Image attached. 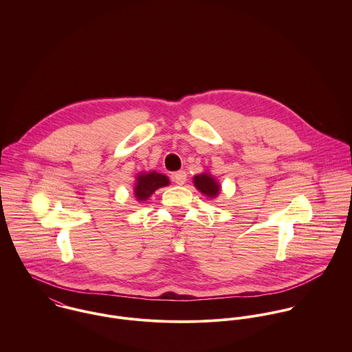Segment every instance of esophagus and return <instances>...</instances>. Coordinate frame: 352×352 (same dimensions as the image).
Returning a JSON list of instances; mask_svg holds the SVG:
<instances>
[{"label": "esophagus", "instance_id": "esophagus-1", "mask_svg": "<svg viewBox=\"0 0 352 352\" xmlns=\"http://www.w3.org/2000/svg\"><path fill=\"white\" fill-rule=\"evenodd\" d=\"M186 180H187V173H186V170H177V172L173 173V182H175L176 184L183 186V184L186 183Z\"/></svg>", "mask_w": 352, "mask_h": 352}]
</instances>
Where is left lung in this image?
I'll return each mask as SVG.
<instances>
[{
  "label": "left lung",
  "mask_w": 352,
  "mask_h": 352,
  "mask_svg": "<svg viewBox=\"0 0 352 352\" xmlns=\"http://www.w3.org/2000/svg\"><path fill=\"white\" fill-rule=\"evenodd\" d=\"M194 183H195V187L206 197L215 198L219 194V184L210 175L201 173V175L195 176Z\"/></svg>",
  "instance_id": "1"
}]
</instances>
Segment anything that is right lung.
<instances>
[{
    "instance_id": "add662e5",
    "label": "right lung",
    "mask_w": 352,
    "mask_h": 352,
    "mask_svg": "<svg viewBox=\"0 0 352 352\" xmlns=\"http://www.w3.org/2000/svg\"><path fill=\"white\" fill-rule=\"evenodd\" d=\"M169 180L166 176L151 172L148 175H141L137 179V186L134 188L135 197L138 201H146L151 194L164 186H168Z\"/></svg>"
}]
</instances>
